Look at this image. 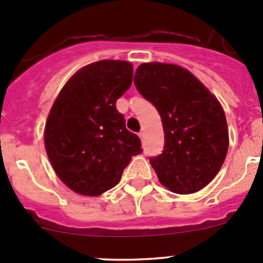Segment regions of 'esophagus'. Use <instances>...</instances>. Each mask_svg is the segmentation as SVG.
Wrapping results in <instances>:
<instances>
[{
  "mask_svg": "<svg viewBox=\"0 0 263 263\" xmlns=\"http://www.w3.org/2000/svg\"><path fill=\"white\" fill-rule=\"evenodd\" d=\"M139 136H140V139H144V137H145V131H144V129H141V131H140L139 132Z\"/></svg>",
  "mask_w": 263,
  "mask_h": 263,
  "instance_id": "34e87169",
  "label": "esophagus"
}]
</instances>
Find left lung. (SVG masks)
Here are the masks:
<instances>
[{"label": "left lung", "mask_w": 263, "mask_h": 263, "mask_svg": "<svg viewBox=\"0 0 263 263\" xmlns=\"http://www.w3.org/2000/svg\"><path fill=\"white\" fill-rule=\"evenodd\" d=\"M134 82L163 123V151L150 158L159 181L179 195L202 190L220 171L229 146L220 103L190 71L177 65L142 63Z\"/></svg>", "instance_id": "obj_1"}]
</instances>
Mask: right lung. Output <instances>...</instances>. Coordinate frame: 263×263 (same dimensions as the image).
Masks as SVG:
<instances>
[{
	"label": "right lung",
	"mask_w": 263,
	"mask_h": 263,
	"mask_svg": "<svg viewBox=\"0 0 263 263\" xmlns=\"http://www.w3.org/2000/svg\"><path fill=\"white\" fill-rule=\"evenodd\" d=\"M134 68L126 61L104 60L79 70L61 90L46 123L44 142L53 169L80 195L113 188L141 140L126 128L116 108L129 89Z\"/></svg>",
	"instance_id": "right-lung-1"
}]
</instances>
